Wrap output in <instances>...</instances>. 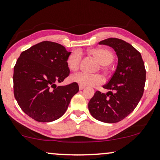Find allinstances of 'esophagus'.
<instances>
[{
	"mask_svg": "<svg viewBox=\"0 0 160 160\" xmlns=\"http://www.w3.org/2000/svg\"><path fill=\"white\" fill-rule=\"evenodd\" d=\"M85 87L84 86H82V85H79V89L80 90H83V89H84Z\"/></svg>",
	"mask_w": 160,
	"mask_h": 160,
	"instance_id": "obj_1",
	"label": "esophagus"
}]
</instances>
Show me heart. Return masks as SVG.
<instances>
[{"label":"heart","instance_id":"heart-1","mask_svg":"<svg viewBox=\"0 0 160 160\" xmlns=\"http://www.w3.org/2000/svg\"><path fill=\"white\" fill-rule=\"evenodd\" d=\"M88 53L97 59L101 64L100 69L104 72H108L107 65L113 61L114 55L109 50L105 48H93L88 51ZM82 61V53L80 51H74L70 53L66 60V64L70 71L75 72L79 69ZM72 82L77 83L82 86H96L103 82V78L100 74H87L78 72L70 77Z\"/></svg>","mask_w":160,"mask_h":160}]
</instances>
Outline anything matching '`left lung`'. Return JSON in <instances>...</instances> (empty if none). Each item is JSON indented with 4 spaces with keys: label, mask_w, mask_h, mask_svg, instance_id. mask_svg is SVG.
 Wrapping results in <instances>:
<instances>
[{
    "label": "left lung",
    "mask_w": 160,
    "mask_h": 160,
    "mask_svg": "<svg viewBox=\"0 0 160 160\" xmlns=\"http://www.w3.org/2000/svg\"><path fill=\"white\" fill-rule=\"evenodd\" d=\"M110 46L118 58L116 70L103 88L107 93L96 91L88 103L89 111L98 121L117 123L132 113L144 92L146 68L140 53L129 43L118 38L99 42Z\"/></svg>",
    "instance_id": "left-lung-1"
}]
</instances>
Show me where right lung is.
Segmentation results:
<instances>
[{"label":"right lung","mask_w":160,"mask_h":160,"mask_svg":"<svg viewBox=\"0 0 160 160\" xmlns=\"http://www.w3.org/2000/svg\"><path fill=\"white\" fill-rule=\"evenodd\" d=\"M70 52L59 43L43 41L22 51L14 67V95L21 109L35 121L51 122L62 117L78 92L77 83L57 86L70 74Z\"/></svg>","instance_id":"obj_1"}]
</instances>
